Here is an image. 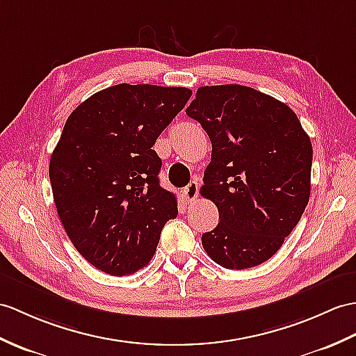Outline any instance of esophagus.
Returning <instances> with one entry per match:
<instances>
[{
	"mask_svg": "<svg viewBox=\"0 0 356 356\" xmlns=\"http://www.w3.org/2000/svg\"><path fill=\"white\" fill-rule=\"evenodd\" d=\"M181 195L185 197V200L188 204H193L197 200V195H198V181L193 180L191 184L188 186L184 188V191H181Z\"/></svg>",
	"mask_w": 356,
	"mask_h": 356,
	"instance_id": "obj_1",
	"label": "esophagus"
}]
</instances>
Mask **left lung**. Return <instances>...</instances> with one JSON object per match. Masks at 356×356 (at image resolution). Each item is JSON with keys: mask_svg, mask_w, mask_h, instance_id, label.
Segmentation results:
<instances>
[{"mask_svg": "<svg viewBox=\"0 0 356 356\" xmlns=\"http://www.w3.org/2000/svg\"><path fill=\"white\" fill-rule=\"evenodd\" d=\"M186 115L212 144L200 194L218 208L204 252L230 270L256 267L297 226L311 194L312 145L291 107L249 86L197 89Z\"/></svg>", "mask_w": 356, "mask_h": 356, "instance_id": "left-lung-1", "label": "left lung"}]
</instances>
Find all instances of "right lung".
I'll list each match as a JSON object with an SVG mask.
<instances>
[{
	"mask_svg": "<svg viewBox=\"0 0 356 356\" xmlns=\"http://www.w3.org/2000/svg\"><path fill=\"white\" fill-rule=\"evenodd\" d=\"M193 90L115 85L85 100L65 122L49 159V181L66 235L112 276L148 266L176 195L159 185L156 139Z\"/></svg>",
	"mask_w": 356,
	"mask_h": 356,
	"instance_id": "right-lung-1",
	"label": "right lung"
}]
</instances>
